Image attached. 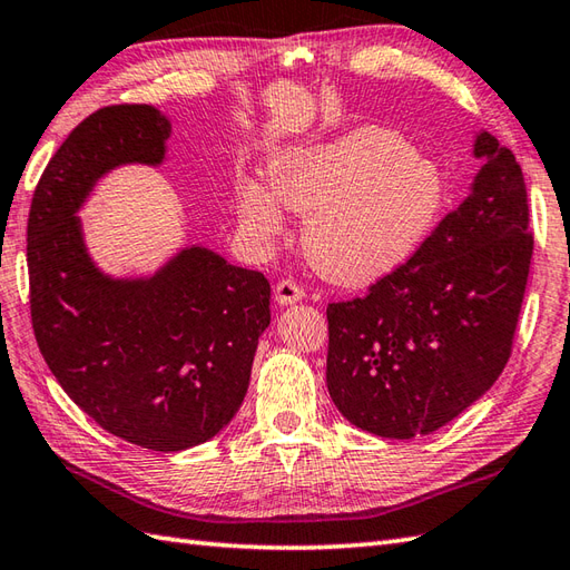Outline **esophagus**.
I'll return each mask as SVG.
<instances>
[{
	"label": "esophagus",
	"instance_id": "esophagus-1",
	"mask_svg": "<svg viewBox=\"0 0 570 570\" xmlns=\"http://www.w3.org/2000/svg\"><path fill=\"white\" fill-rule=\"evenodd\" d=\"M306 296L304 286L296 284L294 278H282V282L276 284V301L282 306H288V304H296V301H301Z\"/></svg>",
	"mask_w": 570,
	"mask_h": 570
}]
</instances>
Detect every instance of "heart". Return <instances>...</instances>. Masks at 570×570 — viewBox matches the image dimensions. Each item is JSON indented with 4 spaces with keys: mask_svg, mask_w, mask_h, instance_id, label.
<instances>
[{
    "mask_svg": "<svg viewBox=\"0 0 570 570\" xmlns=\"http://www.w3.org/2000/svg\"><path fill=\"white\" fill-rule=\"evenodd\" d=\"M266 171L269 188L259 180L237 186L242 229L266 245L284 227L282 205L306 213L308 262L347 286L374 284L406 266L448 205L443 166L384 127L282 151Z\"/></svg>",
    "mask_w": 570,
    "mask_h": 570,
    "instance_id": "1",
    "label": "heart"
}]
</instances>
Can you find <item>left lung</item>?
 <instances>
[{"instance_id": "1", "label": "left lung", "mask_w": 570, "mask_h": 570, "mask_svg": "<svg viewBox=\"0 0 570 570\" xmlns=\"http://www.w3.org/2000/svg\"><path fill=\"white\" fill-rule=\"evenodd\" d=\"M468 198L370 294L328 304V392L357 429L414 439L445 426L500 377L534 252L522 166L488 131Z\"/></svg>"}]
</instances>
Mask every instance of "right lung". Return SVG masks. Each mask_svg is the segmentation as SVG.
<instances>
[{
    "instance_id": "1",
    "label": "right lung",
    "mask_w": 570,
    "mask_h": 570,
    "mask_svg": "<svg viewBox=\"0 0 570 570\" xmlns=\"http://www.w3.org/2000/svg\"><path fill=\"white\" fill-rule=\"evenodd\" d=\"M171 122L110 105L60 144L33 190L27 262L36 343L63 392L107 433L159 453L205 443L237 414L272 321L262 272L188 247L149 278H110L78 208L122 164H161Z\"/></svg>"
}]
</instances>
